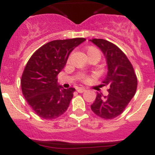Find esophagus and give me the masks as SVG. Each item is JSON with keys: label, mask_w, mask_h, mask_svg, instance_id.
I'll return each instance as SVG.
<instances>
[{"label": "esophagus", "mask_w": 155, "mask_h": 155, "mask_svg": "<svg viewBox=\"0 0 155 155\" xmlns=\"http://www.w3.org/2000/svg\"><path fill=\"white\" fill-rule=\"evenodd\" d=\"M86 90L84 89V88H82V87H79V88H77V92H80V93H82V92H84Z\"/></svg>", "instance_id": "obj_1"}]
</instances>
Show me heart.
I'll return each mask as SVG.
<instances>
[{
    "mask_svg": "<svg viewBox=\"0 0 155 155\" xmlns=\"http://www.w3.org/2000/svg\"><path fill=\"white\" fill-rule=\"evenodd\" d=\"M86 53H87V56H91V55H95V56H97L98 58H101V52L96 47H88L86 51ZM82 80L84 81H86L87 80L86 77H83Z\"/></svg>",
    "mask_w": 155,
    "mask_h": 155,
    "instance_id": "1",
    "label": "heart"
}]
</instances>
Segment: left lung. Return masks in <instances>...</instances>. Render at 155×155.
Listing matches in <instances>:
<instances>
[{
  "label": "left lung",
  "instance_id": "left-lung-1",
  "mask_svg": "<svg viewBox=\"0 0 155 155\" xmlns=\"http://www.w3.org/2000/svg\"><path fill=\"white\" fill-rule=\"evenodd\" d=\"M103 52L108 66V72L103 86L108 87V94L97 92L92 112L104 119H113L120 115L134 97L137 80L132 64L122 51L104 39L90 40Z\"/></svg>",
  "mask_w": 155,
  "mask_h": 155
}]
</instances>
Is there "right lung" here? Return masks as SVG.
Here are the masks:
<instances>
[{"mask_svg": "<svg viewBox=\"0 0 155 155\" xmlns=\"http://www.w3.org/2000/svg\"><path fill=\"white\" fill-rule=\"evenodd\" d=\"M84 38L54 40L37 50L25 65L21 85L23 96L35 113L43 119H54L68 109L75 88L64 89L57 75Z\"/></svg>", "mask_w": 155, "mask_h": 155, "instance_id": "obj_1", "label": "right lung"}]
</instances>
